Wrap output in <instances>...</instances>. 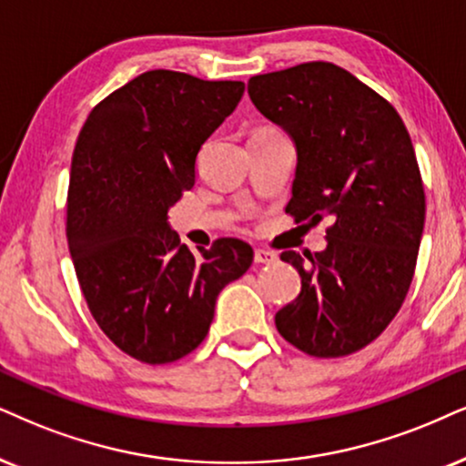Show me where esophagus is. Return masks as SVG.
Wrapping results in <instances>:
<instances>
[{"instance_id": "obj_1", "label": "esophagus", "mask_w": 466, "mask_h": 466, "mask_svg": "<svg viewBox=\"0 0 466 466\" xmlns=\"http://www.w3.org/2000/svg\"><path fill=\"white\" fill-rule=\"evenodd\" d=\"M253 260H256L258 264H270L277 260V253L268 251V249H256V253H253Z\"/></svg>"}]
</instances>
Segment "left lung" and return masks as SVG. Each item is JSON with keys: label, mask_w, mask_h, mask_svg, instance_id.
<instances>
[{"label": "left lung", "mask_w": 466, "mask_h": 466, "mask_svg": "<svg viewBox=\"0 0 466 466\" xmlns=\"http://www.w3.org/2000/svg\"><path fill=\"white\" fill-rule=\"evenodd\" d=\"M251 103L297 146L286 213L327 217V249L301 258V292L275 314L281 338L311 357H344L402 308L420 251L426 196L413 141L380 94L331 62L256 75Z\"/></svg>", "instance_id": "1"}]
</instances>
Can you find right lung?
Masks as SVG:
<instances>
[{
    "mask_svg": "<svg viewBox=\"0 0 466 466\" xmlns=\"http://www.w3.org/2000/svg\"><path fill=\"white\" fill-rule=\"evenodd\" d=\"M243 81L148 70L90 111L73 152L66 237L96 325L137 361L172 363L208 333L219 292L253 262L245 240L193 253L167 210L196 185L206 139L237 109Z\"/></svg>",
    "mask_w": 466,
    "mask_h": 466,
    "instance_id": "1",
    "label": "right lung"
}]
</instances>
